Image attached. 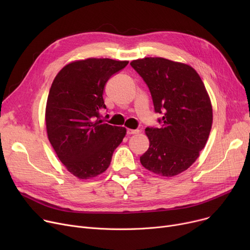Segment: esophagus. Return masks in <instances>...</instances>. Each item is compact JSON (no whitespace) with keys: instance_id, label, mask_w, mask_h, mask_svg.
I'll return each instance as SVG.
<instances>
[{"instance_id":"obj_1","label":"esophagus","mask_w":250,"mask_h":250,"mask_svg":"<svg viewBox=\"0 0 250 250\" xmlns=\"http://www.w3.org/2000/svg\"><path fill=\"white\" fill-rule=\"evenodd\" d=\"M126 134H127V136L136 135V134H139V130H138V129H130V128H127Z\"/></svg>"}]
</instances>
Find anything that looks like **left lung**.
Returning a JSON list of instances; mask_svg holds the SVG:
<instances>
[{
    "instance_id": "left-lung-1",
    "label": "left lung",
    "mask_w": 250,
    "mask_h": 250,
    "mask_svg": "<svg viewBox=\"0 0 250 250\" xmlns=\"http://www.w3.org/2000/svg\"><path fill=\"white\" fill-rule=\"evenodd\" d=\"M151 92L162 127H147L148 151L140 157L149 171L172 177L186 171L205 148L213 124V107L200 75L188 63L164 58L130 62Z\"/></svg>"
}]
</instances>
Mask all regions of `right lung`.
Instances as JSON below:
<instances>
[{"instance_id":"add662e5","label":"right lung","mask_w":250,"mask_h":250,"mask_svg":"<svg viewBox=\"0 0 250 250\" xmlns=\"http://www.w3.org/2000/svg\"><path fill=\"white\" fill-rule=\"evenodd\" d=\"M128 61L89 58L65 64L51 84L45 107L50 145L68 171L79 179L103 173L126 128L102 124L103 91L108 79Z\"/></svg>"}]
</instances>
